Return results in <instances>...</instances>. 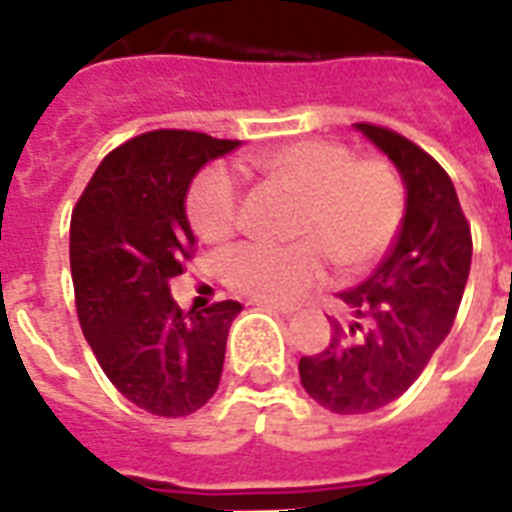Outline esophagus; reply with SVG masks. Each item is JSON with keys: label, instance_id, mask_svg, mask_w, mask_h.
<instances>
[{"label": "esophagus", "instance_id": "1", "mask_svg": "<svg viewBox=\"0 0 512 512\" xmlns=\"http://www.w3.org/2000/svg\"><path fill=\"white\" fill-rule=\"evenodd\" d=\"M251 304L253 306H261V309H275V312L285 314V317H290V314L298 312V306H293V304H277V301H259V298H256V301H251Z\"/></svg>", "mask_w": 512, "mask_h": 512}]
</instances>
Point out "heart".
<instances>
[{"mask_svg":"<svg viewBox=\"0 0 512 512\" xmlns=\"http://www.w3.org/2000/svg\"><path fill=\"white\" fill-rule=\"evenodd\" d=\"M251 166L282 179L301 195L290 243L235 245L222 259L232 290L259 301H290L325 275V251L343 269H365L388 251L402 227L404 190L383 161H354L338 142L304 140L272 147ZM240 185L227 166H208L190 187V219L208 240H222L240 219Z\"/></svg>","mask_w":512,"mask_h":512,"instance_id":"1","label":"heart"}]
</instances>
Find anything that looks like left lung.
I'll use <instances>...</instances> for the list:
<instances>
[{"label":"left lung","mask_w":512,"mask_h":512,"mask_svg":"<svg viewBox=\"0 0 512 512\" xmlns=\"http://www.w3.org/2000/svg\"><path fill=\"white\" fill-rule=\"evenodd\" d=\"M354 129L394 163L407 198L386 259L338 293L351 309L349 325L333 322L330 346L298 362L306 394L338 415L380 410L420 378L455 322L473 256L447 171L402 134L372 124Z\"/></svg>","instance_id":"obj_1"}]
</instances>
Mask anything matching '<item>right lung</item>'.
I'll return each mask as SVG.
<instances>
[{
  "label": "right lung",
  "mask_w": 512,
  "mask_h": 512,
  "mask_svg": "<svg viewBox=\"0 0 512 512\" xmlns=\"http://www.w3.org/2000/svg\"><path fill=\"white\" fill-rule=\"evenodd\" d=\"M237 145L200 132H147L97 166L73 208L81 330L110 383L150 415H190L219 388L227 333L243 306L219 301L182 314L169 280L195 245L185 211L192 179Z\"/></svg>",
  "instance_id": "add662e5"
}]
</instances>
